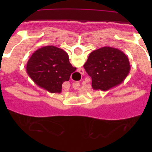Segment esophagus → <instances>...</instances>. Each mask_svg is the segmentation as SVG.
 I'll return each instance as SVG.
<instances>
[{
	"label": "esophagus",
	"instance_id": "34e87169",
	"mask_svg": "<svg viewBox=\"0 0 152 152\" xmlns=\"http://www.w3.org/2000/svg\"><path fill=\"white\" fill-rule=\"evenodd\" d=\"M79 73H80V75H84V69H83V68H80V69H79Z\"/></svg>",
	"mask_w": 152,
	"mask_h": 152
}]
</instances>
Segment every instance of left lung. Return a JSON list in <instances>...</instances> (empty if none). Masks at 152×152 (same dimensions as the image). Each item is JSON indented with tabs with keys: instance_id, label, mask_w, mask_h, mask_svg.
<instances>
[{
	"instance_id": "8db88e82",
	"label": "left lung",
	"mask_w": 152,
	"mask_h": 152,
	"mask_svg": "<svg viewBox=\"0 0 152 152\" xmlns=\"http://www.w3.org/2000/svg\"><path fill=\"white\" fill-rule=\"evenodd\" d=\"M84 68L92 78L93 89L106 91L124 81L130 72V63L122 51L105 46L93 51Z\"/></svg>"
}]
</instances>
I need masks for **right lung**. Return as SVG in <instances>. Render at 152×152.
<instances>
[{"instance_id":"right-lung-1","label":"right lung","mask_w":152,"mask_h":152,"mask_svg":"<svg viewBox=\"0 0 152 152\" xmlns=\"http://www.w3.org/2000/svg\"><path fill=\"white\" fill-rule=\"evenodd\" d=\"M63 49L53 45L34 52L26 64V72L39 87L50 93H61L62 84L75 72Z\"/></svg>"}]
</instances>
